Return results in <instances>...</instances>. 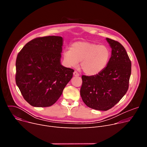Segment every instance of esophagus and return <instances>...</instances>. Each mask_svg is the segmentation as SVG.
I'll use <instances>...</instances> for the list:
<instances>
[{
    "label": "esophagus",
    "instance_id": "esophagus-1",
    "mask_svg": "<svg viewBox=\"0 0 147 147\" xmlns=\"http://www.w3.org/2000/svg\"><path fill=\"white\" fill-rule=\"evenodd\" d=\"M73 74H74V76H80L79 73L77 71H74V73H73Z\"/></svg>",
    "mask_w": 147,
    "mask_h": 147
}]
</instances>
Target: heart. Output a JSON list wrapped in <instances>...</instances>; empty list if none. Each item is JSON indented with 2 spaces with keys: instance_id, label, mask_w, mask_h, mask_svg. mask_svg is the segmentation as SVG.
<instances>
[{
  "instance_id": "b5f03b06",
  "label": "heart",
  "mask_w": 147,
  "mask_h": 147,
  "mask_svg": "<svg viewBox=\"0 0 147 147\" xmlns=\"http://www.w3.org/2000/svg\"><path fill=\"white\" fill-rule=\"evenodd\" d=\"M111 57L109 48L90 42L79 41L73 43L70 49L63 52V59L70 66H77L81 61V67L86 74L96 75L108 65Z\"/></svg>"
}]
</instances>
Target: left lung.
<instances>
[{"mask_svg": "<svg viewBox=\"0 0 147 147\" xmlns=\"http://www.w3.org/2000/svg\"><path fill=\"white\" fill-rule=\"evenodd\" d=\"M112 48V55L107 67L91 76L82 75L80 95L87 107L98 111H108L127 92L131 72V63L127 53L119 42L107 38Z\"/></svg>", "mask_w": 147, "mask_h": 147, "instance_id": "left-lung-1", "label": "left lung"}]
</instances>
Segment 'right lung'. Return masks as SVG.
Here are the masks:
<instances>
[{
	"instance_id": "1",
	"label": "right lung",
	"mask_w": 147,
	"mask_h": 147,
	"mask_svg": "<svg viewBox=\"0 0 147 147\" xmlns=\"http://www.w3.org/2000/svg\"><path fill=\"white\" fill-rule=\"evenodd\" d=\"M62 45L61 36L38 37L18 53L16 84L31 106H52L71 79L74 70L60 64Z\"/></svg>"
}]
</instances>
